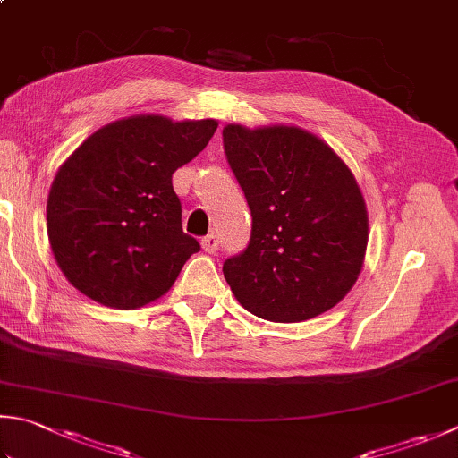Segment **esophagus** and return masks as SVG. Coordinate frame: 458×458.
<instances>
[{
    "label": "esophagus",
    "instance_id": "obj_1",
    "mask_svg": "<svg viewBox=\"0 0 458 458\" xmlns=\"http://www.w3.org/2000/svg\"><path fill=\"white\" fill-rule=\"evenodd\" d=\"M201 247L205 253H215L219 249V237L215 233H209V235L201 239Z\"/></svg>",
    "mask_w": 458,
    "mask_h": 458
}]
</instances>
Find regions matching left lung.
Masks as SVG:
<instances>
[{
	"mask_svg": "<svg viewBox=\"0 0 458 458\" xmlns=\"http://www.w3.org/2000/svg\"><path fill=\"white\" fill-rule=\"evenodd\" d=\"M229 167L253 225L243 253L223 263L233 295L267 321H307L335 307L363 269V193L323 140L299 127H223Z\"/></svg>",
	"mask_w": 458,
	"mask_h": 458,
	"instance_id": "left-lung-1",
	"label": "left lung"
}]
</instances>
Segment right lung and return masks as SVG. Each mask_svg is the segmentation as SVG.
I'll use <instances>...</instances> for the list:
<instances>
[{
  "instance_id": "add662e5",
  "label": "right lung",
  "mask_w": 458,
  "mask_h": 458,
  "mask_svg": "<svg viewBox=\"0 0 458 458\" xmlns=\"http://www.w3.org/2000/svg\"><path fill=\"white\" fill-rule=\"evenodd\" d=\"M215 119L135 115L88 137L49 189L47 235L59 269L83 295L140 309L171 289L199 243L181 227L179 167L199 155Z\"/></svg>"
}]
</instances>
